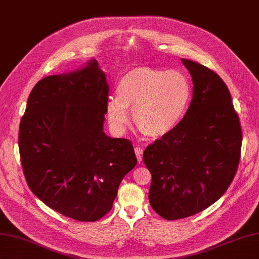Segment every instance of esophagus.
<instances>
[{"label": "esophagus", "mask_w": 259, "mask_h": 259, "mask_svg": "<svg viewBox=\"0 0 259 259\" xmlns=\"http://www.w3.org/2000/svg\"><path fill=\"white\" fill-rule=\"evenodd\" d=\"M135 152H136V155H137V159L139 162L142 161V153H143V149L140 148V147H136L135 148Z\"/></svg>", "instance_id": "esophagus-1"}]
</instances>
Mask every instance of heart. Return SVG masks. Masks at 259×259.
<instances>
[{
	"label": "heart",
	"instance_id": "obj_1",
	"mask_svg": "<svg viewBox=\"0 0 259 259\" xmlns=\"http://www.w3.org/2000/svg\"><path fill=\"white\" fill-rule=\"evenodd\" d=\"M117 100L106 106V117L117 134L130 123L128 111L141 134L152 139L169 135L181 122L192 99V85L180 70L147 66L127 71L116 88Z\"/></svg>",
	"mask_w": 259,
	"mask_h": 259
}]
</instances>
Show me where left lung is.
Masks as SVG:
<instances>
[{
    "label": "left lung",
    "mask_w": 259,
    "mask_h": 259,
    "mask_svg": "<svg viewBox=\"0 0 259 259\" xmlns=\"http://www.w3.org/2000/svg\"><path fill=\"white\" fill-rule=\"evenodd\" d=\"M193 81V98L174 130L149 144L143 162L152 176L150 205L167 221L211 206L235 177L242 128L223 79L213 70L181 59Z\"/></svg>",
    "instance_id": "left-lung-1"
}]
</instances>
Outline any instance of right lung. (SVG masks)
<instances>
[{
  "mask_svg": "<svg viewBox=\"0 0 259 259\" xmlns=\"http://www.w3.org/2000/svg\"><path fill=\"white\" fill-rule=\"evenodd\" d=\"M108 93L106 75L93 59L36 83L20 123L29 189L48 207L79 222L109 212L122 179L137 164L128 139L104 132Z\"/></svg>",
  "mask_w": 259,
  "mask_h": 259,
  "instance_id": "right-lung-1",
  "label": "right lung"
}]
</instances>
